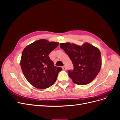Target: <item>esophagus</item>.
Masks as SVG:
<instances>
[{"label": "esophagus", "instance_id": "esophagus-1", "mask_svg": "<svg viewBox=\"0 0 120 120\" xmlns=\"http://www.w3.org/2000/svg\"><path fill=\"white\" fill-rule=\"evenodd\" d=\"M62 69H63V70H64V71H66L67 70V68L65 66H64L62 67Z\"/></svg>", "mask_w": 120, "mask_h": 120}]
</instances>
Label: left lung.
<instances>
[{
	"instance_id": "1",
	"label": "left lung",
	"mask_w": 120,
	"mask_h": 120,
	"mask_svg": "<svg viewBox=\"0 0 120 120\" xmlns=\"http://www.w3.org/2000/svg\"><path fill=\"white\" fill-rule=\"evenodd\" d=\"M71 59L74 70H69V76L77 84L84 85L92 82L98 75L101 66L100 51L93 45L85 43L81 46L70 43H61Z\"/></svg>"
}]
</instances>
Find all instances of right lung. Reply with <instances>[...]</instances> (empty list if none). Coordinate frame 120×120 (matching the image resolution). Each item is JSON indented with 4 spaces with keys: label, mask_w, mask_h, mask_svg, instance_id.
<instances>
[{
    "label": "right lung",
    "mask_w": 120,
    "mask_h": 120,
    "mask_svg": "<svg viewBox=\"0 0 120 120\" xmlns=\"http://www.w3.org/2000/svg\"><path fill=\"white\" fill-rule=\"evenodd\" d=\"M59 45L45 39L35 41L23 50L20 67L27 81L35 88L45 89L53 85L62 69L54 66L49 54Z\"/></svg>",
    "instance_id": "add662e5"
}]
</instances>
